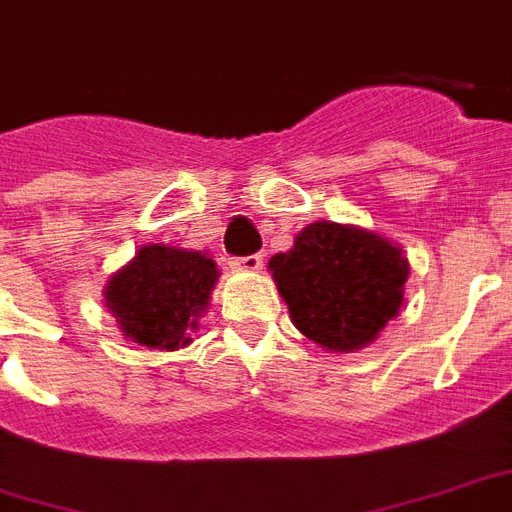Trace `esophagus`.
I'll list each match as a JSON object with an SVG mask.
<instances>
[{
	"instance_id": "34e87169",
	"label": "esophagus",
	"mask_w": 512,
	"mask_h": 512,
	"mask_svg": "<svg viewBox=\"0 0 512 512\" xmlns=\"http://www.w3.org/2000/svg\"><path fill=\"white\" fill-rule=\"evenodd\" d=\"M231 265L236 271H244V273H255L263 268V255H249V257H236L231 260Z\"/></svg>"
}]
</instances>
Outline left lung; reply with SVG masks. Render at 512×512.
I'll return each instance as SVG.
<instances>
[{"label": "left lung", "mask_w": 512, "mask_h": 512, "mask_svg": "<svg viewBox=\"0 0 512 512\" xmlns=\"http://www.w3.org/2000/svg\"><path fill=\"white\" fill-rule=\"evenodd\" d=\"M289 319L329 353H356L401 311L409 260L377 231L316 220L268 263Z\"/></svg>", "instance_id": "1"}]
</instances>
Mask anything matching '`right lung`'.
Instances as JSON below:
<instances>
[{
    "instance_id": "obj_1",
    "label": "right lung",
    "mask_w": 512,
    "mask_h": 512,
    "mask_svg": "<svg viewBox=\"0 0 512 512\" xmlns=\"http://www.w3.org/2000/svg\"><path fill=\"white\" fill-rule=\"evenodd\" d=\"M217 279L220 271L209 252L146 244L108 279L103 300L127 340L177 350L191 342Z\"/></svg>"
}]
</instances>
